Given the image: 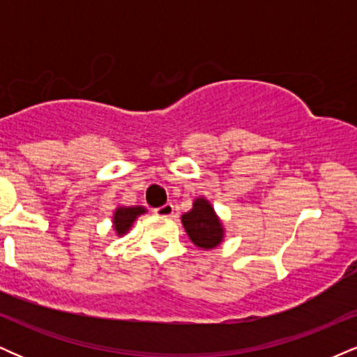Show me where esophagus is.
Segmentation results:
<instances>
[{
  "label": "esophagus",
  "mask_w": 357,
  "mask_h": 357,
  "mask_svg": "<svg viewBox=\"0 0 357 357\" xmlns=\"http://www.w3.org/2000/svg\"><path fill=\"white\" fill-rule=\"evenodd\" d=\"M154 213H155V215H158V216H173L174 206H173V204H171V203H166V204H162V206L155 208Z\"/></svg>",
  "instance_id": "34e87169"
}]
</instances>
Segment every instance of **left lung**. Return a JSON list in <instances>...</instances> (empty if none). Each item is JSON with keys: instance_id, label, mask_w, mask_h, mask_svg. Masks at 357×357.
Listing matches in <instances>:
<instances>
[{"instance_id": "obj_1", "label": "left lung", "mask_w": 357, "mask_h": 357, "mask_svg": "<svg viewBox=\"0 0 357 357\" xmlns=\"http://www.w3.org/2000/svg\"><path fill=\"white\" fill-rule=\"evenodd\" d=\"M183 227L196 247L203 250L216 248L225 238V228L215 208L206 198H196L192 208L181 216Z\"/></svg>"}]
</instances>
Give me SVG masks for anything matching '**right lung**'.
Here are the masks:
<instances>
[{
	"instance_id": "obj_1",
	"label": "right lung",
	"mask_w": 357,
	"mask_h": 357,
	"mask_svg": "<svg viewBox=\"0 0 357 357\" xmlns=\"http://www.w3.org/2000/svg\"><path fill=\"white\" fill-rule=\"evenodd\" d=\"M144 213H147L144 206H117L112 216L114 230H116L119 236L126 235L132 228L137 216L144 215Z\"/></svg>"
}]
</instances>
